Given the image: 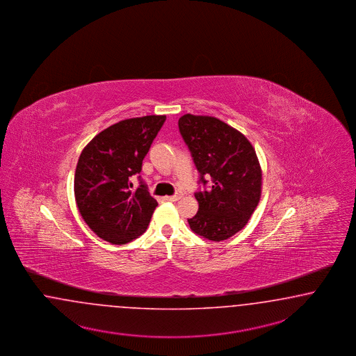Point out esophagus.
<instances>
[{
  "label": "esophagus",
  "instance_id": "34e87169",
  "mask_svg": "<svg viewBox=\"0 0 356 356\" xmlns=\"http://www.w3.org/2000/svg\"><path fill=\"white\" fill-rule=\"evenodd\" d=\"M181 197H183L181 193H176V195H173V196L165 197V200H167V201H172V202H173V201H177V200H180Z\"/></svg>",
  "mask_w": 356,
  "mask_h": 356
}]
</instances>
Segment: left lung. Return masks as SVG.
I'll return each instance as SVG.
<instances>
[{"label": "left lung", "instance_id": "8db88e82", "mask_svg": "<svg viewBox=\"0 0 356 356\" xmlns=\"http://www.w3.org/2000/svg\"><path fill=\"white\" fill-rule=\"evenodd\" d=\"M179 130L189 148L200 183L208 191L195 193L198 211L189 218L193 233L221 242L238 233L257 209L261 195V168L245 135L221 120L184 114Z\"/></svg>", "mask_w": 356, "mask_h": 356}]
</instances>
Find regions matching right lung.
Wrapping results in <instances>:
<instances>
[{"instance_id":"right-lung-1","label":"right lung","mask_w":356,"mask_h":356,"mask_svg":"<svg viewBox=\"0 0 356 356\" xmlns=\"http://www.w3.org/2000/svg\"><path fill=\"white\" fill-rule=\"evenodd\" d=\"M165 115H146L114 123L86 145L74 172V198L93 233L113 245H124L146 232L158 207L139 176L142 161Z\"/></svg>"}]
</instances>
